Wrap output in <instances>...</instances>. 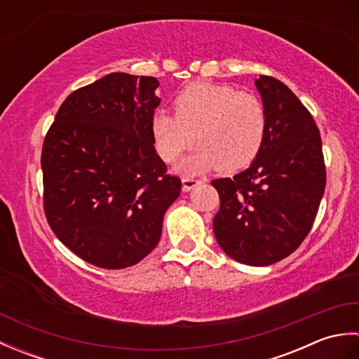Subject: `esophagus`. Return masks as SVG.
I'll return each instance as SVG.
<instances>
[{"mask_svg": "<svg viewBox=\"0 0 359 359\" xmlns=\"http://www.w3.org/2000/svg\"><path fill=\"white\" fill-rule=\"evenodd\" d=\"M199 184H201V180H197L194 177H184V179H182V188H184V191H191V189Z\"/></svg>", "mask_w": 359, "mask_h": 359, "instance_id": "34e87169", "label": "esophagus"}]
</instances>
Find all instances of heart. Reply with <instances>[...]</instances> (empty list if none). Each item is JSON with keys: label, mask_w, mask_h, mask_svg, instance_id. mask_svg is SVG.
I'll return each mask as SVG.
<instances>
[{"label": "heart", "mask_w": 359, "mask_h": 359, "mask_svg": "<svg viewBox=\"0 0 359 359\" xmlns=\"http://www.w3.org/2000/svg\"><path fill=\"white\" fill-rule=\"evenodd\" d=\"M154 144L172 162L197 140L179 171L197 174L217 168L233 172L248 166L262 149L266 111L261 98L230 85L196 83L175 98V116L158 109L151 121Z\"/></svg>", "instance_id": "obj_1"}]
</instances>
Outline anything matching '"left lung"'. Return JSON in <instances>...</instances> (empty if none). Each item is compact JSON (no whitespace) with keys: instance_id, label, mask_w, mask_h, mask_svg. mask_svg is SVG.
Masks as SVG:
<instances>
[{"instance_id":"left-lung-1","label":"left lung","mask_w":359,"mask_h":359,"mask_svg":"<svg viewBox=\"0 0 359 359\" xmlns=\"http://www.w3.org/2000/svg\"><path fill=\"white\" fill-rule=\"evenodd\" d=\"M255 85L266 111L265 140L245 171L211 182L220 197L212 230L234 261L264 266L292 255L311 230L325 165L319 129L299 98L266 75Z\"/></svg>"}]
</instances>
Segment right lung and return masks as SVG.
<instances>
[{"label":"right lung","mask_w":359,"mask_h":359,"mask_svg":"<svg viewBox=\"0 0 359 359\" xmlns=\"http://www.w3.org/2000/svg\"><path fill=\"white\" fill-rule=\"evenodd\" d=\"M157 88L154 77L104 75L74 90L46 134V219L72 253L100 269L148 256L180 194V179L166 174L154 148Z\"/></svg>","instance_id":"right-lung-1"}]
</instances>
